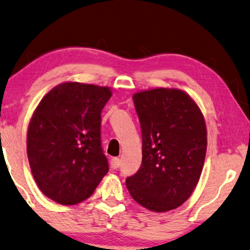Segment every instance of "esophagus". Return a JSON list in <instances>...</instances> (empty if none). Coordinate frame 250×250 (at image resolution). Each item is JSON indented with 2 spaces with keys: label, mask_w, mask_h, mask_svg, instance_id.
I'll return each mask as SVG.
<instances>
[{
  "label": "esophagus",
  "mask_w": 250,
  "mask_h": 250,
  "mask_svg": "<svg viewBox=\"0 0 250 250\" xmlns=\"http://www.w3.org/2000/svg\"><path fill=\"white\" fill-rule=\"evenodd\" d=\"M119 165H121V160H119V158H113L110 160V166L113 169H117L119 167Z\"/></svg>",
  "instance_id": "esophagus-1"
}]
</instances>
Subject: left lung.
<instances>
[{
	"mask_svg": "<svg viewBox=\"0 0 250 250\" xmlns=\"http://www.w3.org/2000/svg\"><path fill=\"white\" fill-rule=\"evenodd\" d=\"M142 131V165L126 187L143 208L175 209L189 198L203 170L208 131L200 107L183 90L154 88L133 95Z\"/></svg>",
	"mask_w": 250,
	"mask_h": 250,
	"instance_id": "obj_1",
	"label": "left lung"
}]
</instances>
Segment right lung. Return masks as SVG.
Returning <instances> with one entry per match:
<instances>
[{"label": "right lung", "mask_w": 250, "mask_h": 250, "mask_svg": "<svg viewBox=\"0 0 250 250\" xmlns=\"http://www.w3.org/2000/svg\"><path fill=\"white\" fill-rule=\"evenodd\" d=\"M111 95L108 86L64 82L54 86L32 114L29 165L39 189L56 203L86 200L108 172L100 114Z\"/></svg>", "instance_id": "add662e5"}]
</instances>
